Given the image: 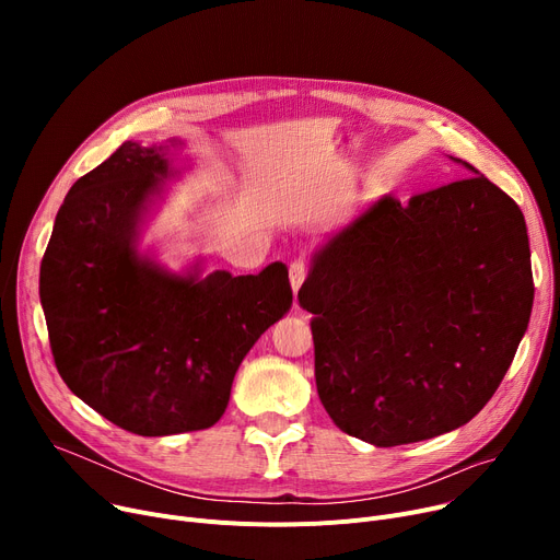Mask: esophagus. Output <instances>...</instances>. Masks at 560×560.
Listing matches in <instances>:
<instances>
[{
  "label": "esophagus",
  "instance_id": "esophagus-1",
  "mask_svg": "<svg viewBox=\"0 0 560 560\" xmlns=\"http://www.w3.org/2000/svg\"><path fill=\"white\" fill-rule=\"evenodd\" d=\"M304 279H306V265H304V260H295L290 265V285H292V290L300 292Z\"/></svg>",
  "mask_w": 560,
  "mask_h": 560
}]
</instances>
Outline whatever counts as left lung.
Returning a JSON list of instances; mask_svg holds the SVG:
<instances>
[{"label": "left lung", "mask_w": 560, "mask_h": 560, "mask_svg": "<svg viewBox=\"0 0 560 560\" xmlns=\"http://www.w3.org/2000/svg\"><path fill=\"white\" fill-rule=\"evenodd\" d=\"M469 174L408 201L384 195L313 256L300 306L334 424L376 447L472 420L502 384L534 306L520 206Z\"/></svg>", "instance_id": "1"}]
</instances>
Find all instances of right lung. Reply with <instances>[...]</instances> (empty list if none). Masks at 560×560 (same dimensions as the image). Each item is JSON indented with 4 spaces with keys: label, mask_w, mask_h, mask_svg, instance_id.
<instances>
[{
    "label": "right lung",
    "mask_w": 560,
    "mask_h": 560,
    "mask_svg": "<svg viewBox=\"0 0 560 560\" xmlns=\"http://www.w3.org/2000/svg\"><path fill=\"white\" fill-rule=\"evenodd\" d=\"M186 142L127 140L70 188L40 265L58 374L100 416L138 435L213 427L254 342L292 306L288 268L170 270L142 233L192 167Z\"/></svg>",
    "instance_id": "right-lung-1"
}]
</instances>
